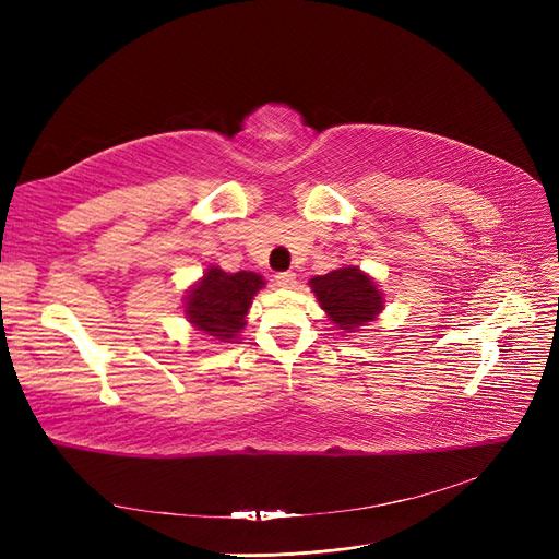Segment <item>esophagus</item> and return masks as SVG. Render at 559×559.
Returning a JSON list of instances; mask_svg holds the SVG:
<instances>
[{
    "label": "esophagus",
    "mask_w": 559,
    "mask_h": 559,
    "mask_svg": "<svg viewBox=\"0 0 559 559\" xmlns=\"http://www.w3.org/2000/svg\"><path fill=\"white\" fill-rule=\"evenodd\" d=\"M275 280H277V284L280 286H284V289H292V286L296 284V273H280V275H275Z\"/></svg>",
    "instance_id": "esophagus-1"
}]
</instances>
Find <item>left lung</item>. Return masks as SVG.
<instances>
[{
	"instance_id": "1",
	"label": "left lung",
	"mask_w": 559,
	"mask_h": 559,
	"mask_svg": "<svg viewBox=\"0 0 559 559\" xmlns=\"http://www.w3.org/2000/svg\"><path fill=\"white\" fill-rule=\"evenodd\" d=\"M312 292L331 317L333 324L343 331L364 326L373 321L382 310V294L359 267H337L329 275H319L310 282Z\"/></svg>"
}]
</instances>
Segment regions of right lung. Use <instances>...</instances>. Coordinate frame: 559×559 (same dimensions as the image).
I'll return each instance as SVG.
<instances>
[{
  "mask_svg": "<svg viewBox=\"0 0 559 559\" xmlns=\"http://www.w3.org/2000/svg\"><path fill=\"white\" fill-rule=\"evenodd\" d=\"M263 286V277L257 273H224L222 267H210L202 282L186 296V314L189 321L216 341H230L245 326L251 298Z\"/></svg>",
  "mask_w": 559,
  "mask_h": 559,
  "instance_id": "1",
  "label": "right lung"
}]
</instances>
